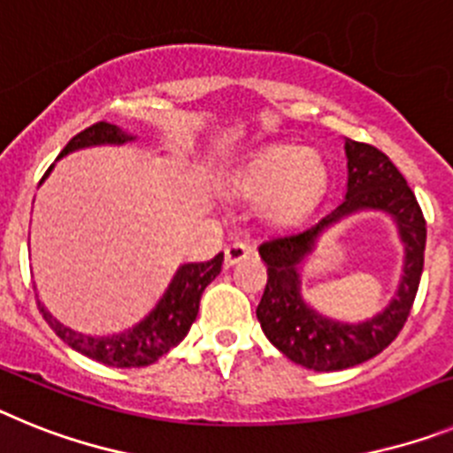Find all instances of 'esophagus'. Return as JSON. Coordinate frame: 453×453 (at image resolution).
<instances>
[{
    "mask_svg": "<svg viewBox=\"0 0 453 453\" xmlns=\"http://www.w3.org/2000/svg\"><path fill=\"white\" fill-rule=\"evenodd\" d=\"M250 255H253V249L246 246V243L242 242L230 243V246L226 249V266H234L237 262H242V259L250 257Z\"/></svg>",
    "mask_w": 453,
    "mask_h": 453,
    "instance_id": "1",
    "label": "esophagus"
}]
</instances>
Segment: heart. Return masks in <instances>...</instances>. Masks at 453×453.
I'll list each match as a JSON object with an SVG mask.
<instances>
[{
	"label": "heart",
	"mask_w": 453,
	"mask_h": 453,
	"mask_svg": "<svg viewBox=\"0 0 453 453\" xmlns=\"http://www.w3.org/2000/svg\"><path fill=\"white\" fill-rule=\"evenodd\" d=\"M328 173L317 152L296 145H269L255 152L232 175L239 198L262 200L259 210L271 223L294 221L324 194Z\"/></svg>",
	"instance_id": "heart-1"
}]
</instances>
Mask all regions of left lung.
Instances as JSON below:
<instances>
[{"mask_svg":"<svg viewBox=\"0 0 453 453\" xmlns=\"http://www.w3.org/2000/svg\"><path fill=\"white\" fill-rule=\"evenodd\" d=\"M344 200L312 226L266 239L257 249L269 273L257 305L259 326L278 351L314 372L356 367L390 346L411 314L424 269L426 221L403 175L373 145L344 139ZM363 211L391 216L404 246V266L393 301L369 320L349 325L317 313L302 298L300 262L328 226Z\"/></svg>","mask_w":453,"mask_h":453,"instance_id":"left-lung-1","label":"left lung"}]
</instances>
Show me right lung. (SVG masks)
I'll return each mask as SVG.
<instances>
[{
	"mask_svg": "<svg viewBox=\"0 0 453 453\" xmlns=\"http://www.w3.org/2000/svg\"><path fill=\"white\" fill-rule=\"evenodd\" d=\"M134 141H136V136L120 129L118 125L96 123L77 134L63 148L58 159L74 150H84V148L125 145L134 143ZM52 168L54 166L47 168L41 184L50 178ZM221 266L223 253H219L210 262H200V265H180L155 308L145 314L139 324H134L127 330H120V333H113V335H84V333H77L70 326H63L61 321L54 319L41 301H38V308H41L47 324L52 326L54 333L65 344L73 346L74 351H80L81 356L109 365V367H145V365L159 360L164 353L171 351L173 346H178L187 337L188 328L198 317L200 296H203L204 287L221 273Z\"/></svg>",
	"mask_w": 453,
	"mask_h": 453,
	"instance_id": "add662e5",
	"label": "right lung"
}]
</instances>
